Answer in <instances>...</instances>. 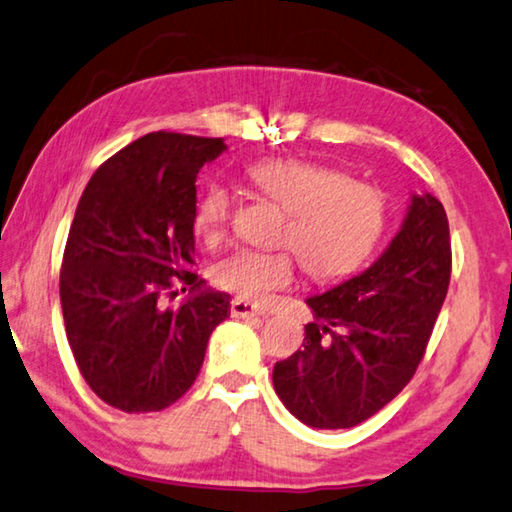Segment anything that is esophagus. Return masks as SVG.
Masks as SVG:
<instances>
[{"instance_id": "1", "label": "esophagus", "mask_w": 512, "mask_h": 512, "mask_svg": "<svg viewBox=\"0 0 512 512\" xmlns=\"http://www.w3.org/2000/svg\"><path fill=\"white\" fill-rule=\"evenodd\" d=\"M230 310H232V316H237V319H250V316H264V312L259 310L257 305L250 303V300H246V298H234L232 305H230Z\"/></svg>"}]
</instances>
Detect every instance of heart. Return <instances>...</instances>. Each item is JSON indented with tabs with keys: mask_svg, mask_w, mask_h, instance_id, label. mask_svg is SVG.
<instances>
[{
	"mask_svg": "<svg viewBox=\"0 0 512 512\" xmlns=\"http://www.w3.org/2000/svg\"><path fill=\"white\" fill-rule=\"evenodd\" d=\"M248 180L275 202L282 221L275 243L287 250L241 248L214 269L218 287L264 303L296 280V257L319 282L358 271L378 246L387 225V198L378 186L355 182L344 170L300 159H262L248 168ZM232 193L207 184L193 225L205 241H218L232 218Z\"/></svg>",
	"mask_w": 512,
	"mask_h": 512,
	"instance_id": "obj_1",
	"label": "heart"
}]
</instances>
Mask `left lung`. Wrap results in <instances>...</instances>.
I'll return each mask as SVG.
<instances>
[{"instance_id": "left-lung-1", "label": "left lung", "mask_w": 512, "mask_h": 512, "mask_svg": "<svg viewBox=\"0 0 512 512\" xmlns=\"http://www.w3.org/2000/svg\"><path fill=\"white\" fill-rule=\"evenodd\" d=\"M451 280L449 221L431 193L367 271L305 300L314 321L303 348L275 362L273 387L312 428H351L376 415L415 376Z\"/></svg>"}]
</instances>
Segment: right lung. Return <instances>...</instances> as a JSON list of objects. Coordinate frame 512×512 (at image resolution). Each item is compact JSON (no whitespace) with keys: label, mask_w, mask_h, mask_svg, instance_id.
I'll use <instances>...</instances> for the list:
<instances>
[{"label":"right lung","mask_w":512,"mask_h":512,"mask_svg":"<svg viewBox=\"0 0 512 512\" xmlns=\"http://www.w3.org/2000/svg\"><path fill=\"white\" fill-rule=\"evenodd\" d=\"M223 150V139L145 134L104 161L81 193L61 310L81 376L111 408L139 415L173 405L230 316V294L186 271L196 257V177ZM177 281L190 296L166 306Z\"/></svg>","instance_id":"obj_1"}]
</instances>
